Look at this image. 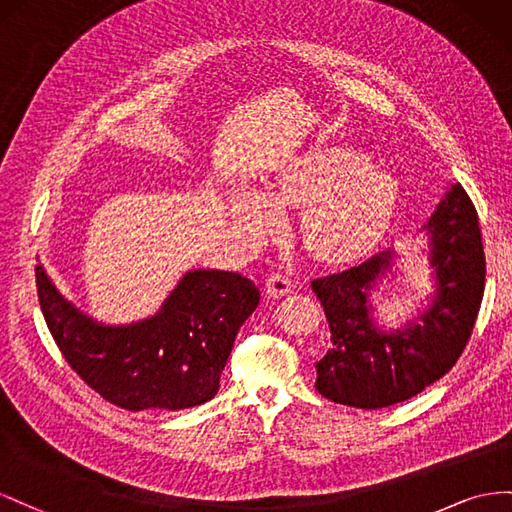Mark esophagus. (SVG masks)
Wrapping results in <instances>:
<instances>
[{
  "label": "esophagus",
  "mask_w": 512,
  "mask_h": 512,
  "mask_svg": "<svg viewBox=\"0 0 512 512\" xmlns=\"http://www.w3.org/2000/svg\"><path fill=\"white\" fill-rule=\"evenodd\" d=\"M291 289H294V283H291L289 276H285L283 272H272L266 279V291L272 298L287 296L291 294Z\"/></svg>",
  "instance_id": "esophagus-1"
}]
</instances>
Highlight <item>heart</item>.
<instances>
[{
	"label": "heart",
	"mask_w": 512,
	"mask_h": 512,
	"mask_svg": "<svg viewBox=\"0 0 512 512\" xmlns=\"http://www.w3.org/2000/svg\"><path fill=\"white\" fill-rule=\"evenodd\" d=\"M397 184L382 169L369 167L352 148L328 145L291 160L266 184L264 195L244 193L231 216L251 240L279 225L274 210L306 206L300 218L302 242L324 261H345L373 248L390 225Z\"/></svg>",
	"instance_id": "b5f03b06"
}]
</instances>
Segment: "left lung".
I'll use <instances>...</instances> for the list:
<instances>
[{"label": "left lung", "mask_w": 512, "mask_h": 512, "mask_svg": "<svg viewBox=\"0 0 512 512\" xmlns=\"http://www.w3.org/2000/svg\"><path fill=\"white\" fill-rule=\"evenodd\" d=\"M427 227L437 294L410 328L384 334L369 319V289L390 266V253L311 281L330 328L328 352L315 364L321 397L379 410L416 397L455 367L472 337L487 272L478 212L461 184L446 193Z\"/></svg>", "instance_id": "left-lung-1"}]
</instances>
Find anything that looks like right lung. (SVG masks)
Masks as SVG:
<instances>
[{
	"label": "right lung",
	"instance_id": "add662e5",
	"mask_svg": "<svg viewBox=\"0 0 512 512\" xmlns=\"http://www.w3.org/2000/svg\"><path fill=\"white\" fill-rule=\"evenodd\" d=\"M42 315L62 356L102 399L128 412L186 410L210 401L233 339L259 304L236 272L195 270L135 326H100L79 313L36 266Z\"/></svg>",
	"mask_w": 512,
	"mask_h": 512
}]
</instances>
